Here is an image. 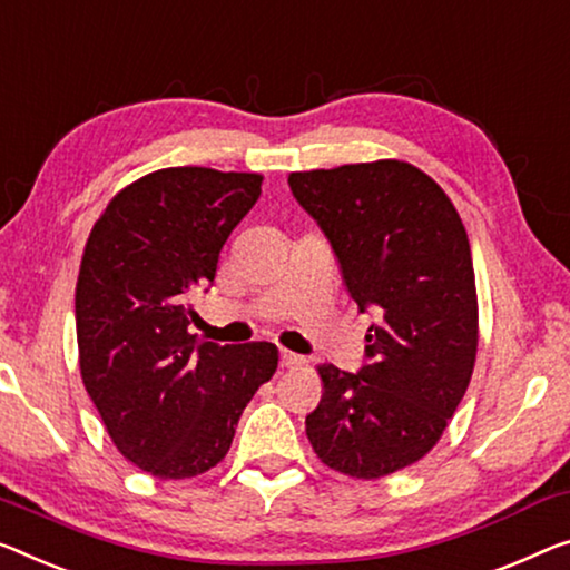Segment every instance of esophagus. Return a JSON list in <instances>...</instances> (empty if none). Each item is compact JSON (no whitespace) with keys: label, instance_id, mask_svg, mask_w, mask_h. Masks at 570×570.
Listing matches in <instances>:
<instances>
[{"label":"esophagus","instance_id":"obj_1","mask_svg":"<svg viewBox=\"0 0 570 570\" xmlns=\"http://www.w3.org/2000/svg\"><path fill=\"white\" fill-rule=\"evenodd\" d=\"M278 363H282V368H294V366H302L304 358L292 351H282V355H278Z\"/></svg>","mask_w":570,"mask_h":570}]
</instances>
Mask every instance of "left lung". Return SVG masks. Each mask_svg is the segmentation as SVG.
Segmentation results:
<instances>
[{
  "label": "left lung",
  "instance_id": "8db88e82",
  "mask_svg": "<svg viewBox=\"0 0 570 570\" xmlns=\"http://www.w3.org/2000/svg\"><path fill=\"white\" fill-rule=\"evenodd\" d=\"M320 225L361 312L376 322L366 363L317 368L325 384L307 414L320 461L353 479H381L438 443L469 389L479 304L471 245L448 194L404 160L288 176Z\"/></svg>",
  "mask_w": 570,
  "mask_h": 570
}]
</instances>
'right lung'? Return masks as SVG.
I'll return each instance as SVG.
<instances>
[{"label":"right lung","mask_w":570,"mask_h":570,"mask_svg":"<svg viewBox=\"0 0 570 570\" xmlns=\"http://www.w3.org/2000/svg\"><path fill=\"white\" fill-rule=\"evenodd\" d=\"M258 174L178 166L107 204L76 282L83 386L127 461L158 479L209 471L274 376V343L217 345L189 333L191 294L215 284L219 250L261 197Z\"/></svg>","instance_id":"add662e5"}]
</instances>
